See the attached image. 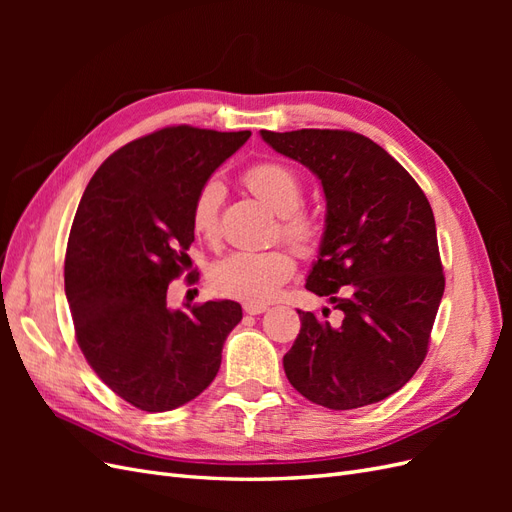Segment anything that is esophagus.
I'll return each instance as SVG.
<instances>
[{
	"mask_svg": "<svg viewBox=\"0 0 512 512\" xmlns=\"http://www.w3.org/2000/svg\"><path fill=\"white\" fill-rule=\"evenodd\" d=\"M243 309H245V314L258 316V314H262V312H267V305H265V303H245Z\"/></svg>",
	"mask_w": 512,
	"mask_h": 512,
	"instance_id": "1",
	"label": "esophagus"
}]
</instances>
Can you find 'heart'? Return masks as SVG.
Instances as JSON below:
<instances>
[{
	"label": "heart",
	"mask_w": 512,
	"mask_h": 512,
	"mask_svg": "<svg viewBox=\"0 0 512 512\" xmlns=\"http://www.w3.org/2000/svg\"><path fill=\"white\" fill-rule=\"evenodd\" d=\"M243 183L273 213L280 215L282 237L301 254L316 250L320 228L312 215L299 209L303 181L294 170L280 162H260L243 173ZM224 185L209 179L194 196L190 222L196 237L207 243L220 239V205ZM294 273V258L286 250L232 252L211 269V282L222 294L245 303H267Z\"/></svg>",
	"instance_id": "obj_1"
}]
</instances>
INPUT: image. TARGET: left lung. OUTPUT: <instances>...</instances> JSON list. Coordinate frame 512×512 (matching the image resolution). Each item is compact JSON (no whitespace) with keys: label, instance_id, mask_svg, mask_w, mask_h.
<instances>
[{"label":"left lung","instance_id":"1","mask_svg":"<svg viewBox=\"0 0 512 512\" xmlns=\"http://www.w3.org/2000/svg\"><path fill=\"white\" fill-rule=\"evenodd\" d=\"M262 141L320 179L327 215L305 288L339 320L299 312L284 371L329 410L376 404L421 367L444 294L429 200L393 156L346 130H260Z\"/></svg>","mask_w":512,"mask_h":512}]
</instances>
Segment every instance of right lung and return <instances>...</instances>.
Here are the masks:
<instances>
[{
  "mask_svg": "<svg viewBox=\"0 0 512 512\" xmlns=\"http://www.w3.org/2000/svg\"><path fill=\"white\" fill-rule=\"evenodd\" d=\"M250 136L173 126L136 138L104 160L74 215L64 275L76 342L138 410H175L203 393L243 318L235 301L170 309L166 292L192 265L196 192Z\"/></svg>",
  "mask_w": 512,
  "mask_h": 512,
  "instance_id": "add662e5",
  "label": "right lung"
}]
</instances>
